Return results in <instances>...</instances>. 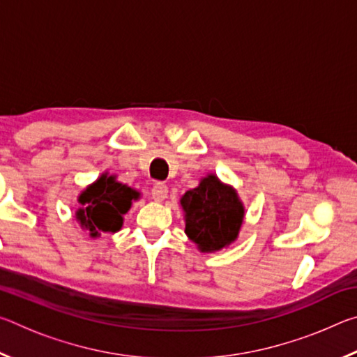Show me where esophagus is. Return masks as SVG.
Wrapping results in <instances>:
<instances>
[{
	"instance_id": "1",
	"label": "esophagus",
	"mask_w": 357,
	"mask_h": 357,
	"mask_svg": "<svg viewBox=\"0 0 357 357\" xmlns=\"http://www.w3.org/2000/svg\"><path fill=\"white\" fill-rule=\"evenodd\" d=\"M151 195H153L154 202H164L168 197V187L164 183H155Z\"/></svg>"
}]
</instances>
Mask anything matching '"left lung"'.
Wrapping results in <instances>:
<instances>
[{
    "label": "left lung",
    "instance_id": "8db88e82",
    "mask_svg": "<svg viewBox=\"0 0 357 357\" xmlns=\"http://www.w3.org/2000/svg\"><path fill=\"white\" fill-rule=\"evenodd\" d=\"M185 234L200 252H217L238 239L244 222V206L231 185L208 174L195 189L181 198Z\"/></svg>",
    "mask_w": 357,
    "mask_h": 357
}]
</instances>
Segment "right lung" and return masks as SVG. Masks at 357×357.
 <instances>
[{
	"label": "right lung",
	"mask_w": 357,
	"mask_h": 357,
	"mask_svg": "<svg viewBox=\"0 0 357 357\" xmlns=\"http://www.w3.org/2000/svg\"><path fill=\"white\" fill-rule=\"evenodd\" d=\"M138 198L140 192L118 183L114 174L110 176L104 173L80 193L78 203L82 208L77 211L75 217L91 238L100 236V233H116L123 227V215L130 209L132 202Z\"/></svg>",
	"instance_id": "obj_1"
}]
</instances>
